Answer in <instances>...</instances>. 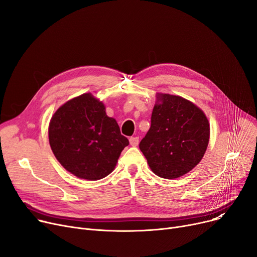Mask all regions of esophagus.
<instances>
[{
  "label": "esophagus",
  "mask_w": 257,
  "mask_h": 257,
  "mask_svg": "<svg viewBox=\"0 0 257 257\" xmlns=\"http://www.w3.org/2000/svg\"><path fill=\"white\" fill-rule=\"evenodd\" d=\"M129 142H130V145L132 147H137L140 143V139L138 137H132V138L129 139Z\"/></svg>",
  "instance_id": "esophagus-1"
}]
</instances>
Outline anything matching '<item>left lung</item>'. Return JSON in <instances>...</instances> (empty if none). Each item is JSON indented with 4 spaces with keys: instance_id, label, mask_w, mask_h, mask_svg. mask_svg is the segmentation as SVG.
Returning <instances> with one entry per match:
<instances>
[{
    "instance_id": "8db88e82",
    "label": "left lung",
    "mask_w": 257,
    "mask_h": 257,
    "mask_svg": "<svg viewBox=\"0 0 257 257\" xmlns=\"http://www.w3.org/2000/svg\"><path fill=\"white\" fill-rule=\"evenodd\" d=\"M156 97L151 127L140 149L155 175L175 179L192 171L203 158L209 142V123L191 101L169 93Z\"/></svg>"
}]
</instances>
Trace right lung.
<instances>
[{
  "label": "right lung",
  "instance_id": "obj_1",
  "mask_svg": "<svg viewBox=\"0 0 257 257\" xmlns=\"http://www.w3.org/2000/svg\"><path fill=\"white\" fill-rule=\"evenodd\" d=\"M49 142L60 165L86 180L109 175L129 145L116 120L107 116L104 104L89 92L67 101L53 114Z\"/></svg>",
  "mask_w": 257,
  "mask_h": 257
}]
</instances>
